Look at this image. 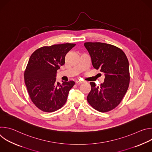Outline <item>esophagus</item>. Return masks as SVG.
<instances>
[{
    "instance_id": "1",
    "label": "esophagus",
    "mask_w": 152,
    "mask_h": 152,
    "mask_svg": "<svg viewBox=\"0 0 152 152\" xmlns=\"http://www.w3.org/2000/svg\"><path fill=\"white\" fill-rule=\"evenodd\" d=\"M83 82V80H76V83L77 85H80V84L82 83Z\"/></svg>"
}]
</instances>
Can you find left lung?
Wrapping results in <instances>:
<instances>
[{
  "label": "left lung",
  "mask_w": 152,
  "mask_h": 152,
  "mask_svg": "<svg viewBox=\"0 0 152 152\" xmlns=\"http://www.w3.org/2000/svg\"><path fill=\"white\" fill-rule=\"evenodd\" d=\"M96 70L104 73L100 86L91 82L87 101L96 110L106 113L114 110L122 100L129 85L130 73L124 52L114 45L100 42L84 43Z\"/></svg>",
  "instance_id": "left-lung-1"
}]
</instances>
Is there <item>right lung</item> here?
<instances>
[{"instance_id": "1", "label": "right lung", "mask_w": 152, "mask_h": 152, "mask_svg": "<svg viewBox=\"0 0 152 152\" xmlns=\"http://www.w3.org/2000/svg\"><path fill=\"white\" fill-rule=\"evenodd\" d=\"M75 46L65 43L44 46L31 55L24 73L25 83L32 102L41 111L54 112L66 103L75 82H56V74Z\"/></svg>"}]
</instances>
